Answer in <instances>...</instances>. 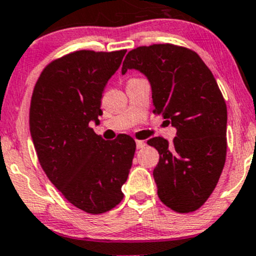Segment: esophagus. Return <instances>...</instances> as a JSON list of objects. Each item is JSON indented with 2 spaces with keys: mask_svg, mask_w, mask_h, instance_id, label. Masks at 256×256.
<instances>
[{
  "mask_svg": "<svg viewBox=\"0 0 256 256\" xmlns=\"http://www.w3.org/2000/svg\"><path fill=\"white\" fill-rule=\"evenodd\" d=\"M144 146H146V142H144V141H142V140L136 141V147H138V148H142V147H144Z\"/></svg>",
  "mask_w": 256,
  "mask_h": 256,
  "instance_id": "34e87169",
  "label": "esophagus"
}]
</instances>
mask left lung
<instances>
[{
    "instance_id": "obj_1",
    "label": "left lung",
    "mask_w": 256,
    "mask_h": 256,
    "mask_svg": "<svg viewBox=\"0 0 256 256\" xmlns=\"http://www.w3.org/2000/svg\"><path fill=\"white\" fill-rule=\"evenodd\" d=\"M136 69L151 84L154 114L177 128L171 144L147 141L158 151L154 170L161 202L177 213L202 207L216 188L226 156V105L213 74L196 52L174 44L138 47L121 73Z\"/></svg>"
}]
</instances>
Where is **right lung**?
I'll return each instance as SVG.
<instances>
[{"label":"right lung","instance_id":"add662e5","mask_svg":"<svg viewBox=\"0 0 256 256\" xmlns=\"http://www.w3.org/2000/svg\"><path fill=\"white\" fill-rule=\"evenodd\" d=\"M126 50H76L50 62L33 89L30 130L43 171L68 202L90 214L110 210L132 166L136 144L120 134L105 141L92 130L102 92Z\"/></svg>","mask_w":256,"mask_h":256}]
</instances>
